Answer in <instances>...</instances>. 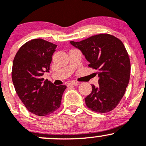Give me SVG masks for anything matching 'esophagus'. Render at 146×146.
<instances>
[{
	"label": "esophagus",
	"instance_id": "34e87169",
	"mask_svg": "<svg viewBox=\"0 0 146 146\" xmlns=\"http://www.w3.org/2000/svg\"><path fill=\"white\" fill-rule=\"evenodd\" d=\"M78 82H69L67 84L68 86H78Z\"/></svg>",
	"mask_w": 146,
	"mask_h": 146
}]
</instances>
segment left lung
Segmentation results:
<instances>
[{"instance_id":"left-lung-1","label":"left lung","mask_w":146,"mask_h":146,"mask_svg":"<svg viewBox=\"0 0 146 146\" xmlns=\"http://www.w3.org/2000/svg\"><path fill=\"white\" fill-rule=\"evenodd\" d=\"M70 42L82 52L88 66L98 71L99 86L92 85V92L85 98L87 107L96 113L113 110L124 95L130 80V58L123 42L108 33Z\"/></svg>"}]
</instances>
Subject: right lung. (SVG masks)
<instances>
[{
	"mask_svg": "<svg viewBox=\"0 0 146 146\" xmlns=\"http://www.w3.org/2000/svg\"><path fill=\"white\" fill-rule=\"evenodd\" d=\"M57 45L38 38L19 48L13 62L11 78L19 98L30 113L46 116L60 108L65 85L55 86L42 75L48 72Z\"/></svg>",
	"mask_w": 146,
	"mask_h": 146,
	"instance_id": "1",
	"label": "right lung"
}]
</instances>
